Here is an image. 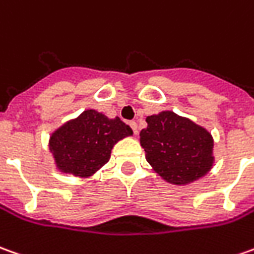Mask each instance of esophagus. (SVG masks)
<instances>
[{
	"mask_svg": "<svg viewBox=\"0 0 254 254\" xmlns=\"http://www.w3.org/2000/svg\"><path fill=\"white\" fill-rule=\"evenodd\" d=\"M130 127L132 128V131H134V134L137 135V134H138V126H137V123H135V122H130Z\"/></svg>",
	"mask_w": 254,
	"mask_h": 254,
	"instance_id": "esophagus-1",
	"label": "esophagus"
}]
</instances>
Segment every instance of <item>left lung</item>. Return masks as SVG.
<instances>
[{"instance_id": "1", "label": "left lung", "mask_w": 254, "mask_h": 254, "mask_svg": "<svg viewBox=\"0 0 254 254\" xmlns=\"http://www.w3.org/2000/svg\"><path fill=\"white\" fill-rule=\"evenodd\" d=\"M147 123L139 132V144L163 180L185 186L210 172L214 139L204 127L171 110L148 116Z\"/></svg>"}]
</instances>
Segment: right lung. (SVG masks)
<instances>
[{
    "instance_id": "add662e5",
    "label": "right lung",
    "mask_w": 254,
    "mask_h": 254,
    "mask_svg": "<svg viewBox=\"0 0 254 254\" xmlns=\"http://www.w3.org/2000/svg\"><path fill=\"white\" fill-rule=\"evenodd\" d=\"M130 135V126L119 117L109 119L89 109L54 131L49 148L60 172L89 178L109 162L116 142Z\"/></svg>"
}]
</instances>
